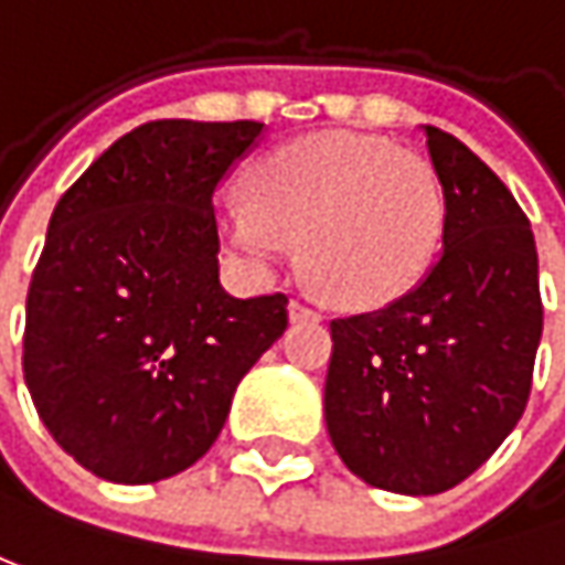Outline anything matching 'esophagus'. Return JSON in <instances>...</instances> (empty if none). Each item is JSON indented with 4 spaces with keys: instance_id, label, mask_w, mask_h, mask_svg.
Returning a JSON list of instances; mask_svg holds the SVG:
<instances>
[{
    "instance_id": "34e87169",
    "label": "esophagus",
    "mask_w": 565,
    "mask_h": 565,
    "mask_svg": "<svg viewBox=\"0 0 565 565\" xmlns=\"http://www.w3.org/2000/svg\"><path fill=\"white\" fill-rule=\"evenodd\" d=\"M289 315H292V321H321V311L315 305L302 302V299L289 302Z\"/></svg>"
}]
</instances>
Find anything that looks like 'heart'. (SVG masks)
I'll list each match as a JSON object with an SVG mask.
<instances>
[{"label":"heart","instance_id":"b5f03b06","mask_svg":"<svg viewBox=\"0 0 565 565\" xmlns=\"http://www.w3.org/2000/svg\"><path fill=\"white\" fill-rule=\"evenodd\" d=\"M227 199L222 234L257 269L302 244L308 276L347 308H383L408 296L444 237V185L412 150L376 135L324 131L273 147Z\"/></svg>","mask_w":565,"mask_h":565}]
</instances>
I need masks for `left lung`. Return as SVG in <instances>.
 I'll use <instances>...</instances> for the list:
<instances>
[{
  "label": "left lung",
  "instance_id": "8db88e82",
  "mask_svg": "<svg viewBox=\"0 0 565 565\" xmlns=\"http://www.w3.org/2000/svg\"><path fill=\"white\" fill-rule=\"evenodd\" d=\"M444 185V250L380 311L331 321L324 422L363 482L437 495L486 463L524 415L544 331L534 231L463 141L424 128Z\"/></svg>",
  "mask_w": 565,
  "mask_h": 565
}]
</instances>
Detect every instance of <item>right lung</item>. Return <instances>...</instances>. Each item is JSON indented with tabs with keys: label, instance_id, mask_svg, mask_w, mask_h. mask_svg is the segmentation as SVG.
<instances>
[{
	"label": "right lung",
	"instance_id": "obj_1",
	"mask_svg": "<svg viewBox=\"0 0 565 565\" xmlns=\"http://www.w3.org/2000/svg\"><path fill=\"white\" fill-rule=\"evenodd\" d=\"M260 121H147L61 195L24 318V383L63 450L108 482L209 454L234 388L289 324L286 292L218 282L215 189Z\"/></svg>",
	"mask_w": 565,
	"mask_h": 565
}]
</instances>
